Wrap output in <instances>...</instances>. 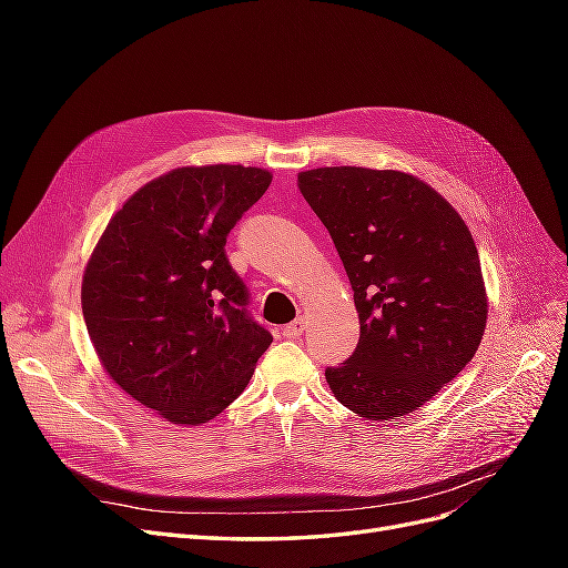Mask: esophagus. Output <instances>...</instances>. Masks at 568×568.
Wrapping results in <instances>:
<instances>
[{"mask_svg": "<svg viewBox=\"0 0 568 568\" xmlns=\"http://www.w3.org/2000/svg\"><path fill=\"white\" fill-rule=\"evenodd\" d=\"M305 326H307L305 317H298V320H294V322L284 326V336L286 338H298L305 332Z\"/></svg>", "mask_w": 568, "mask_h": 568, "instance_id": "1", "label": "esophagus"}]
</instances>
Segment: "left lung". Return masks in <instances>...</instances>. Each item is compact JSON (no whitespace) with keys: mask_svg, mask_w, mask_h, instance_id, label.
Here are the masks:
<instances>
[{"mask_svg":"<svg viewBox=\"0 0 568 568\" xmlns=\"http://www.w3.org/2000/svg\"><path fill=\"white\" fill-rule=\"evenodd\" d=\"M329 230L359 317L355 353L324 372L355 415L390 422L467 367L486 332L488 294L469 227L424 180L355 165L298 173Z\"/></svg>","mask_w":568,"mask_h":568,"instance_id":"1","label":"left lung"}]
</instances>
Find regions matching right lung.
Segmentation results:
<instances>
[{
    "label": "right lung",
    "instance_id": "add662e5",
    "mask_svg": "<svg viewBox=\"0 0 568 568\" xmlns=\"http://www.w3.org/2000/svg\"><path fill=\"white\" fill-rule=\"evenodd\" d=\"M270 182L263 168L230 163L170 170L123 203L84 267L82 315L101 367L165 422L217 417L270 348L225 255Z\"/></svg>",
    "mask_w": 568,
    "mask_h": 568
}]
</instances>
